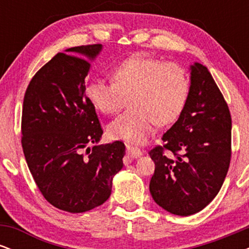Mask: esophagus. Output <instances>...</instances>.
Returning a JSON list of instances; mask_svg holds the SVG:
<instances>
[{"label":"esophagus","mask_w":249,"mask_h":249,"mask_svg":"<svg viewBox=\"0 0 249 249\" xmlns=\"http://www.w3.org/2000/svg\"><path fill=\"white\" fill-rule=\"evenodd\" d=\"M126 152L130 157H132V158H137V157H141L142 152L141 148L136 147V146H132V145H126Z\"/></svg>","instance_id":"esophagus-1"}]
</instances>
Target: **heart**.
<instances>
[{"instance_id": "obj_1", "label": "heart", "mask_w": 249, "mask_h": 249, "mask_svg": "<svg viewBox=\"0 0 249 249\" xmlns=\"http://www.w3.org/2000/svg\"><path fill=\"white\" fill-rule=\"evenodd\" d=\"M112 83L92 79L87 96L103 115H115L128 101V110L107 126L111 138L142 144L153 124L167 125L176 121L186 104L190 79L181 65L147 57L125 59L112 70Z\"/></svg>"}]
</instances>
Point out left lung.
I'll return each instance as SVG.
<instances>
[{"label": "left lung", "instance_id": "1", "mask_svg": "<svg viewBox=\"0 0 249 249\" xmlns=\"http://www.w3.org/2000/svg\"><path fill=\"white\" fill-rule=\"evenodd\" d=\"M231 131L224 96L207 68L194 63L184 110L162 136L164 145L148 152L156 165L150 181L154 201L181 216L204 210L219 193L230 167Z\"/></svg>", "mask_w": 249, "mask_h": 249}]
</instances>
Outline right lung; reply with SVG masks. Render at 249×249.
Here are the masks:
<instances>
[{"mask_svg":"<svg viewBox=\"0 0 249 249\" xmlns=\"http://www.w3.org/2000/svg\"><path fill=\"white\" fill-rule=\"evenodd\" d=\"M102 44L53 56L33 77L22 110V147L39 192L53 206L83 213L104 204L123 168L124 142L101 141L103 128L85 95V77Z\"/></svg>","mask_w":249,"mask_h":249,"instance_id":"obj_1","label":"right lung"}]
</instances>
